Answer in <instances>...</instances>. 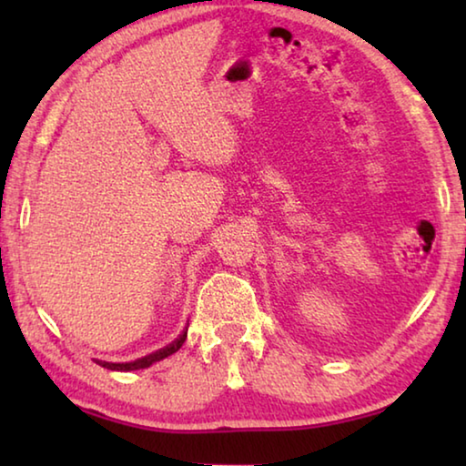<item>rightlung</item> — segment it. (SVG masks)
<instances>
[{"label": "right lung", "mask_w": 466, "mask_h": 466, "mask_svg": "<svg viewBox=\"0 0 466 466\" xmlns=\"http://www.w3.org/2000/svg\"><path fill=\"white\" fill-rule=\"evenodd\" d=\"M185 339H187V330H183V333H180V337L177 339V341H172L170 345L162 347V350L149 353V356H146V358H139V360H136V361H125V364H110V361H100V360H96V364L102 366V368H106V370H116V372H131V370L149 368V366L154 364V361H160V360H164V358L172 356V353H177V351L180 350V347H183Z\"/></svg>", "instance_id": "1"}]
</instances>
